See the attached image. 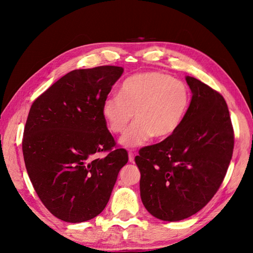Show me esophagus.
I'll return each instance as SVG.
<instances>
[{
  "mask_svg": "<svg viewBox=\"0 0 253 253\" xmlns=\"http://www.w3.org/2000/svg\"><path fill=\"white\" fill-rule=\"evenodd\" d=\"M128 160H129V163H134V162H135L134 153H132V152H128Z\"/></svg>",
  "mask_w": 253,
  "mask_h": 253,
  "instance_id": "34e87169",
  "label": "esophagus"
}]
</instances>
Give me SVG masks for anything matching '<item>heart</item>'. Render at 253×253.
<instances>
[{
  "label": "heart",
  "mask_w": 253,
  "mask_h": 253,
  "mask_svg": "<svg viewBox=\"0 0 253 253\" xmlns=\"http://www.w3.org/2000/svg\"><path fill=\"white\" fill-rule=\"evenodd\" d=\"M190 105V91L181 80L162 72L149 71L127 78L119 88L118 96L106 98L101 116L113 134H121L132 118L119 144L137 147L154 136L163 139L181 126Z\"/></svg>",
  "instance_id": "1"
}]
</instances>
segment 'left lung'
<instances>
[{
  "label": "left lung",
  "mask_w": 253,
  "mask_h": 253,
  "mask_svg": "<svg viewBox=\"0 0 253 253\" xmlns=\"http://www.w3.org/2000/svg\"><path fill=\"white\" fill-rule=\"evenodd\" d=\"M181 126L163 142L139 151L140 198L157 219L181 221L203 209L228 170L234 136L224 98L194 77Z\"/></svg>",
  "instance_id": "1"
}]
</instances>
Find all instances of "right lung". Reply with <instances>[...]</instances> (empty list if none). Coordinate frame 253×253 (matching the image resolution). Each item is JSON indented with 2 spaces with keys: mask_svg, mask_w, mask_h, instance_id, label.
<instances>
[{
  "mask_svg": "<svg viewBox=\"0 0 253 253\" xmlns=\"http://www.w3.org/2000/svg\"><path fill=\"white\" fill-rule=\"evenodd\" d=\"M123 67L77 69L38 97L25 124V168L42 203L58 219L91 220L108 203L126 149L115 140L101 116V105ZM109 151L102 159L97 152Z\"/></svg>",
  "mask_w": 253,
  "mask_h": 253,
  "instance_id": "1",
  "label": "right lung"
}]
</instances>
